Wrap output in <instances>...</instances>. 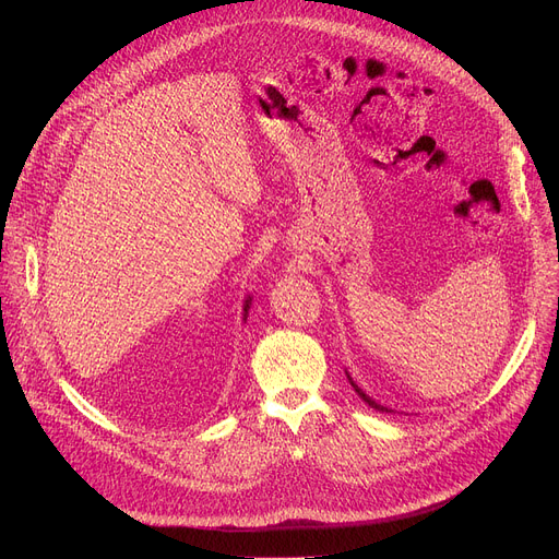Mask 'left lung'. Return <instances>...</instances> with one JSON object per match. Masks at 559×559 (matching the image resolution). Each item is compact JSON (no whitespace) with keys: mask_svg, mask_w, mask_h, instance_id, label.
Here are the masks:
<instances>
[{"mask_svg":"<svg viewBox=\"0 0 559 559\" xmlns=\"http://www.w3.org/2000/svg\"><path fill=\"white\" fill-rule=\"evenodd\" d=\"M348 380H350V378H348ZM350 385H354V390L358 392V396H360V399H362L367 405H371L373 409H378V413H392V409H388V407H383V405H378L373 399H369V396H367V394H365V392H362V390H360V388L354 383V380H350Z\"/></svg>","mask_w":559,"mask_h":559,"instance_id":"obj_1","label":"left lung"}]
</instances>
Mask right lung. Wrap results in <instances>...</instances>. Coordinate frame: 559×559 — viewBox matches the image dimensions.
<instances>
[{"label": "right lung", "mask_w": 559, "mask_h": 559, "mask_svg": "<svg viewBox=\"0 0 559 559\" xmlns=\"http://www.w3.org/2000/svg\"><path fill=\"white\" fill-rule=\"evenodd\" d=\"M249 301H251V299H247V304H245V312L249 310Z\"/></svg>", "instance_id": "add662e5"}]
</instances>
